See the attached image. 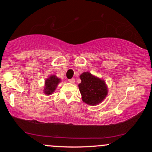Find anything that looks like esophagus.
<instances>
[{"instance_id": "34e87169", "label": "esophagus", "mask_w": 152, "mask_h": 152, "mask_svg": "<svg viewBox=\"0 0 152 152\" xmlns=\"http://www.w3.org/2000/svg\"><path fill=\"white\" fill-rule=\"evenodd\" d=\"M69 81L70 82V83H74V82H75V79H74V78H71V79L69 80Z\"/></svg>"}]
</instances>
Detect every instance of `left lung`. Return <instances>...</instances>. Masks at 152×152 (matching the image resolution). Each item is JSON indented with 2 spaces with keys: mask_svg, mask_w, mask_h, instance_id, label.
Returning a JSON list of instances; mask_svg holds the SVG:
<instances>
[{
  "mask_svg": "<svg viewBox=\"0 0 152 152\" xmlns=\"http://www.w3.org/2000/svg\"><path fill=\"white\" fill-rule=\"evenodd\" d=\"M80 78L81 82L78 84V87L83 102L93 106L99 104L105 99L108 91L105 82L88 72L83 73Z\"/></svg>",
  "mask_w": 152,
  "mask_h": 152,
  "instance_id": "left-lung-1",
  "label": "left lung"
}]
</instances>
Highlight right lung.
<instances>
[{
	"label": "right lung",
	"instance_id": "add662e5",
	"mask_svg": "<svg viewBox=\"0 0 152 152\" xmlns=\"http://www.w3.org/2000/svg\"><path fill=\"white\" fill-rule=\"evenodd\" d=\"M60 81V79L57 77H56L55 76L52 75L50 76L49 78L46 80L45 81V88H44V92L46 94H51L53 92L55 91L57 85Z\"/></svg>",
	"mask_w": 152,
	"mask_h": 152
}]
</instances>
